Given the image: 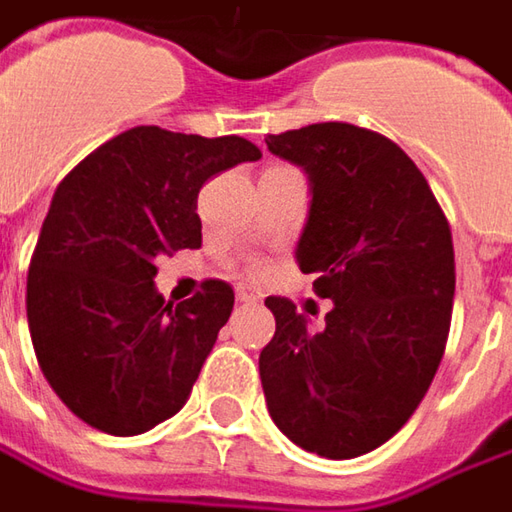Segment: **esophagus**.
<instances>
[{
    "label": "esophagus",
    "instance_id": "34e87169",
    "mask_svg": "<svg viewBox=\"0 0 512 512\" xmlns=\"http://www.w3.org/2000/svg\"><path fill=\"white\" fill-rule=\"evenodd\" d=\"M235 291H238L240 303H257V300H260V291H257L255 286H249V283H240Z\"/></svg>",
    "mask_w": 512,
    "mask_h": 512
}]
</instances>
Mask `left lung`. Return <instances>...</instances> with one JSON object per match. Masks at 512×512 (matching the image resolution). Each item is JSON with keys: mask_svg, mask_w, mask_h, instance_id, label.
I'll use <instances>...</instances> for the list:
<instances>
[{"mask_svg": "<svg viewBox=\"0 0 512 512\" xmlns=\"http://www.w3.org/2000/svg\"><path fill=\"white\" fill-rule=\"evenodd\" d=\"M303 167L311 203L297 266L334 306L311 331L286 297H266L272 343L260 382L274 425L326 459L379 448L431 388L450 331L456 263L439 201L385 135L343 121L269 135Z\"/></svg>", "mask_w": 512, "mask_h": 512, "instance_id": "8db88e82", "label": "left lung"}]
</instances>
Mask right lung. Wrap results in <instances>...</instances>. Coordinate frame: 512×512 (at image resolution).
Here are the masks:
<instances>
[{"label":"right lung","instance_id":"right-lung-1","mask_svg":"<svg viewBox=\"0 0 512 512\" xmlns=\"http://www.w3.org/2000/svg\"><path fill=\"white\" fill-rule=\"evenodd\" d=\"M257 158L238 135L133 127L59 184L30 257L27 326L50 388L90 428L135 436L184 408L235 291L206 280L167 303L155 257L198 249L201 186Z\"/></svg>","mask_w":512,"mask_h":512}]
</instances>
